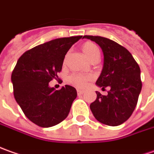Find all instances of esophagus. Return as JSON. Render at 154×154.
<instances>
[{
  "label": "esophagus",
  "instance_id": "obj_1",
  "mask_svg": "<svg viewBox=\"0 0 154 154\" xmlns=\"http://www.w3.org/2000/svg\"><path fill=\"white\" fill-rule=\"evenodd\" d=\"M77 94L78 95H82L83 94V91L81 90V89H77Z\"/></svg>",
  "mask_w": 154,
  "mask_h": 154
}]
</instances>
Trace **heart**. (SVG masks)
I'll return each instance as SVG.
<instances>
[{"label": "heart", "mask_w": 154, "mask_h": 154, "mask_svg": "<svg viewBox=\"0 0 154 154\" xmlns=\"http://www.w3.org/2000/svg\"><path fill=\"white\" fill-rule=\"evenodd\" d=\"M82 50L88 59L92 60L95 57H99L100 51L99 47L93 42H86L82 45ZM92 79V76L88 74H81V73H72L69 75L66 81L69 84L75 86L79 88H82L87 85V82Z\"/></svg>", "instance_id": "heart-1"}]
</instances>
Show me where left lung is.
Wrapping results in <instances>:
<instances>
[{
    "label": "left lung",
    "instance_id": "1",
    "mask_svg": "<svg viewBox=\"0 0 154 154\" xmlns=\"http://www.w3.org/2000/svg\"><path fill=\"white\" fill-rule=\"evenodd\" d=\"M101 47L103 66L96 84L107 95L96 92L97 98L90 109L97 121L104 125L116 126L127 121L134 111L142 90L141 71L129 51L116 42L100 36L84 35Z\"/></svg>",
    "mask_w": 154,
    "mask_h": 154
}]
</instances>
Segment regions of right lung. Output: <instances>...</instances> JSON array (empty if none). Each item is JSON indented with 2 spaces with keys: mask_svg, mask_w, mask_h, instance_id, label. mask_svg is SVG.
Wrapping results in <instances>:
<instances>
[{
  "mask_svg": "<svg viewBox=\"0 0 154 154\" xmlns=\"http://www.w3.org/2000/svg\"><path fill=\"white\" fill-rule=\"evenodd\" d=\"M82 36L55 38L33 47L20 56L11 73L13 94L23 112L33 123L51 127L68 116L77 90L66 85L49 87L58 77L69 49Z\"/></svg>",
  "mask_w": 154,
  "mask_h": 154,
  "instance_id": "obj_1",
  "label": "right lung"
}]
</instances>
